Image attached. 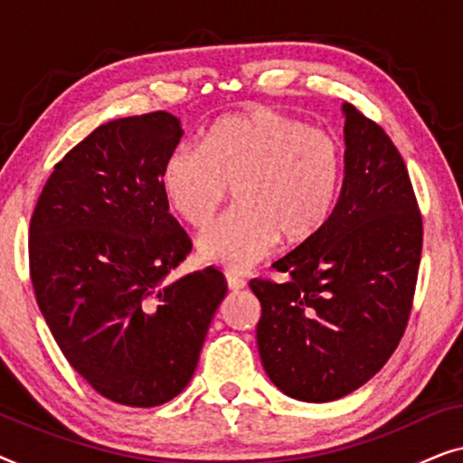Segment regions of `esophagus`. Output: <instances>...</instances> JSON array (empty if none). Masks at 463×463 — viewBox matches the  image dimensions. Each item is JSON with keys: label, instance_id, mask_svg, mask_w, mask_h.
Listing matches in <instances>:
<instances>
[{"label": "esophagus", "instance_id": "obj_1", "mask_svg": "<svg viewBox=\"0 0 463 463\" xmlns=\"http://www.w3.org/2000/svg\"><path fill=\"white\" fill-rule=\"evenodd\" d=\"M225 278H227V287H230V290H233V293H238V290H242L246 287V282L236 274H227Z\"/></svg>", "mask_w": 463, "mask_h": 463}]
</instances>
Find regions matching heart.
<instances>
[{
    "instance_id": "b5f03b06",
    "label": "heart",
    "mask_w": 463,
    "mask_h": 463,
    "mask_svg": "<svg viewBox=\"0 0 463 463\" xmlns=\"http://www.w3.org/2000/svg\"><path fill=\"white\" fill-rule=\"evenodd\" d=\"M344 151L331 132L288 113L255 107L214 122L200 149L176 147L162 166V192L192 227L223 219L198 238V255L232 271L250 269L284 244L318 236L337 206Z\"/></svg>"
}]
</instances>
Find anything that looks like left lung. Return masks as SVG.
I'll list each match as a JSON object with an SVG mask.
<instances>
[{"mask_svg":"<svg viewBox=\"0 0 463 463\" xmlns=\"http://www.w3.org/2000/svg\"><path fill=\"white\" fill-rule=\"evenodd\" d=\"M345 176L318 236L278 259L287 282L250 280L257 347L278 390L328 402L369 382L401 341L421 261V214L382 126L344 103Z\"/></svg>","mask_w":463,"mask_h":463,"instance_id":"left-lung-1","label":"left lung"}]
</instances>
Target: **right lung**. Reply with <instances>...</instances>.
Listing matches in <instances>:
<instances>
[{"instance_id": "right-lung-1", "label": "right lung", "mask_w": 463, "mask_h": 463, "mask_svg": "<svg viewBox=\"0 0 463 463\" xmlns=\"http://www.w3.org/2000/svg\"><path fill=\"white\" fill-rule=\"evenodd\" d=\"M183 137L168 111L99 126L54 166L29 225L35 299L69 364L126 407L179 396L227 293L219 269L166 276L192 250L162 166Z\"/></svg>"}]
</instances>
